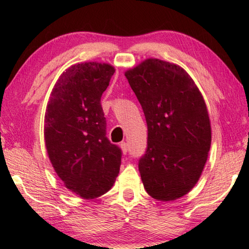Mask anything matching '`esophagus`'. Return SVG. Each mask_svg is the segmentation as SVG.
<instances>
[{
  "label": "esophagus",
  "instance_id": "esophagus-1",
  "mask_svg": "<svg viewBox=\"0 0 249 249\" xmlns=\"http://www.w3.org/2000/svg\"><path fill=\"white\" fill-rule=\"evenodd\" d=\"M121 148H122V151H123V154H127V151H128V145H127V142H121Z\"/></svg>",
  "mask_w": 249,
  "mask_h": 249
}]
</instances>
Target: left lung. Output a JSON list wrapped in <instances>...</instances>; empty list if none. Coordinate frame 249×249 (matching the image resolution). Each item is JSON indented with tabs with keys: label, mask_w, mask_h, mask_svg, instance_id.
<instances>
[{
	"label": "left lung",
	"mask_w": 249,
	"mask_h": 249,
	"mask_svg": "<svg viewBox=\"0 0 249 249\" xmlns=\"http://www.w3.org/2000/svg\"><path fill=\"white\" fill-rule=\"evenodd\" d=\"M144 111L148 138L138 169L147 193L159 201L183 196L208 159L211 124L196 83L180 66L146 59L125 72Z\"/></svg>",
	"instance_id": "left-lung-1"
}]
</instances>
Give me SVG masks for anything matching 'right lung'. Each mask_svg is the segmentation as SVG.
Masks as SVG:
<instances>
[{"instance_id":"1","label":"right lung","mask_w":249,"mask_h":249,"mask_svg":"<svg viewBox=\"0 0 249 249\" xmlns=\"http://www.w3.org/2000/svg\"><path fill=\"white\" fill-rule=\"evenodd\" d=\"M115 69L82 62L69 67L54 84L45 114L48 157L71 192L94 199L107 192L120 172L122 150L107 137L101 96Z\"/></svg>"}]
</instances>
